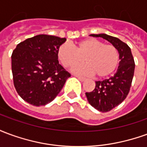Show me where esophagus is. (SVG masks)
<instances>
[{
    "label": "esophagus",
    "instance_id": "1",
    "mask_svg": "<svg viewBox=\"0 0 147 147\" xmlns=\"http://www.w3.org/2000/svg\"><path fill=\"white\" fill-rule=\"evenodd\" d=\"M75 76L76 77L78 80H80L81 82H84L85 80H86V78H84V77H81V76Z\"/></svg>",
    "mask_w": 147,
    "mask_h": 147
}]
</instances>
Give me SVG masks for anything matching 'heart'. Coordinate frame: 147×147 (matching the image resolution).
<instances>
[{"instance_id": "obj_1", "label": "heart", "mask_w": 147, "mask_h": 147, "mask_svg": "<svg viewBox=\"0 0 147 147\" xmlns=\"http://www.w3.org/2000/svg\"><path fill=\"white\" fill-rule=\"evenodd\" d=\"M57 57L66 67H73L85 61L87 64L73 69L80 75H94L103 78L113 74L120 61L117 49L113 45H105L98 39L87 38L78 43L76 49L68 43L59 47Z\"/></svg>"}]
</instances>
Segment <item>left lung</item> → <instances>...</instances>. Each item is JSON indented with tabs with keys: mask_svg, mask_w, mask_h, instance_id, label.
I'll list each match as a JSON object with an SVG mask.
<instances>
[{
	"mask_svg": "<svg viewBox=\"0 0 147 147\" xmlns=\"http://www.w3.org/2000/svg\"><path fill=\"white\" fill-rule=\"evenodd\" d=\"M107 40L119 52V66L113 76L103 81L95 82V88L91 92H86V98L90 105L97 110L105 113L120 105L128 94L132 82L135 61L131 49L116 37L106 34H90Z\"/></svg>",
	"mask_w": 147,
	"mask_h": 147,
	"instance_id": "8db88e82",
	"label": "left lung"
}]
</instances>
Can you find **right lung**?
Wrapping results in <instances>:
<instances>
[{"label":"right lung","mask_w":147,"mask_h":147,"mask_svg":"<svg viewBox=\"0 0 147 147\" xmlns=\"http://www.w3.org/2000/svg\"><path fill=\"white\" fill-rule=\"evenodd\" d=\"M65 38L38 34L18 44L11 54L15 88L34 106L51 102L71 75L59 64L57 50Z\"/></svg>","instance_id":"add662e5"}]
</instances>
